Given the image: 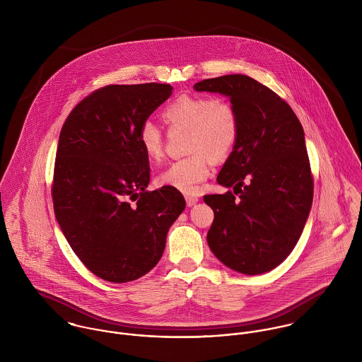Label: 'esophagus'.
<instances>
[{"label": "esophagus", "mask_w": 362, "mask_h": 362, "mask_svg": "<svg viewBox=\"0 0 362 362\" xmlns=\"http://www.w3.org/2000/svg\"><path fill=\"white\" fill-rule=\"evenodd\" d=\"M185 201H187V205H188V206H195V205L199 202V198H198V197H194V195H187V197H185Z\"/></svg>", "instance_id": "obj_1"}]
</instances>
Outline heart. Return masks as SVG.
Wrapping results in <instances>:
<instances>
[{
	"instance_id": "1",
	"label": "heart",
	"mask_w": 362,
	"mask_h": 362,
	"mask_svg": "<svg viewBox=\"0 0 362 362\" xmlns=\"http://www.w3.org/2000/svg\"><path fill=\"white\" fill-rule=\"evenodd\" d=\"M163 119L171 129L188 132L187 149L192 155L171 163L157 175L156 182L182 194H197L198 185L210 174L211 157L224 158L237 144V112L221 99L182 95L163 110ZM138 142L149 160L156 161L163 155V134L153 122L146 121L141 125Z\"/></svg>"
}]
</instances>
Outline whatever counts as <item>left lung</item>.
Segmentation results:
<instances>
[{"label":"left lung","mask_w":362,"mask_h":362,"mask_svg":"<svg viewBox=\"0 0 362 362\" xmlns=\"http://www.w3.org/2000/svg\"><path fill=\"white\" fill-rule=\"evenodd\" d=\"M194 89L228 98L240 125L237 144L217 175L234 194L204 197L214 211L209 248L234 272H270L297 245L312 206L303 125L288 104L247 75L205 79Z\"/></svg>","instance_id":"obj_1"}]
</instances>
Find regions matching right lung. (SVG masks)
<instances>
[{"instance_id": "obj_1", "label": "right lung", "mask_w": 362, "mask_h": 362, "mask_svg": "<svg viewBox=\"0 0 362 362\" xmlns=\"http://www.w3.org/2000/svg\"><path fill=\"white\" fill-rule=\"evenodd\" d=\"M171 93L168 83L108 85L78 104L59 134L55 218L76 257L111 283L151 272L185 209L180 191H146L149 158L138 142L141 125Z\"/></svg>"}]
</instances>
